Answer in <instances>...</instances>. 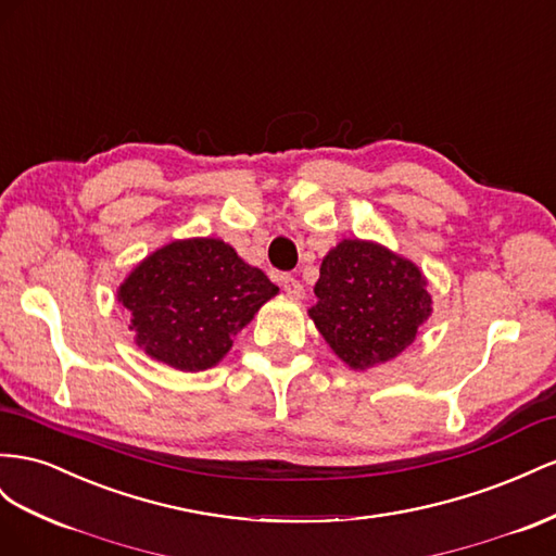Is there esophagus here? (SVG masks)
<instances>
[{
	"label": "esophagus",
	"instance_id": "esophagus-1",
	"mask_svg": "<svg viewBox=\"0 0 556 556\" xmlns=\"http://www.w3.org/2000/svg\"><path fill=\"white\" fill-rule=\"evenodd\" d=\"M282 290L288 292L290 296H294V299H302L304 296V285L299 282L296 278H292V276H282Z\"/></svg>",
	"mask_w": 556,
	"mask_h": 556
}]
</instances>
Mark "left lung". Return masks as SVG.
Instances as JSON below:
<instances>
[{"label": "left lung", "mask_w": 556, "mask_h": 556, "mask_svg": "<svg viewBox=\"0 0 556 556\" xmlns=\"http://www.w3.org/2000/svg\"><path fill=\"white\" fill-rule=\"evenodd\" d=\"M426 285L414 262L346 238L325 254L308 315L343 363L367 369L412 346L432 313Z\"/></svg>", "instance_id": "left-lung-1"}]
</instances>
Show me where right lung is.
Returning <instances> with one entry per match:
<instances>
[{
	"label": "right lung",
	"instance_id": "1",
	"mask_svg": "<svg viewBox=\"0 0 556 556\" xmlns=\"http://www.w3.org/2000/svg\"><path fill=\"white\" fill-rule=\"evenodd\" d=\"M276 294L264 271L219 238H187L135 266L118 302L149 357L179 371H203L229 353L233 337Z\"/></svg>",
	"mask_w": 556,
	"mask_h": 556
}]
</instances>
